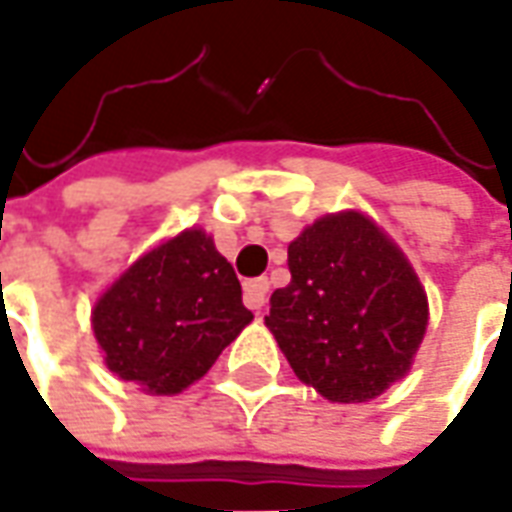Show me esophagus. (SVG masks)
Returning <instances> with one entry per match:
<instances>
[{
	"mask_svg": "<svg viewBox=\"0 0 512 512\" xmlns=\"http://www.w3.org/2000/svg\"><path fill=\"white\" fill-rule=\"evenodd\" d=\"M266 299H268V279L266 277H257V279H249L244 285V304L249 310L260 312L266 307Z\"/></svg>",
	"mask_w": 512,
	"mask_h": 512,
	"instance_id": "esophagus-1",
	"label": "esophagus"
}]
</instances>
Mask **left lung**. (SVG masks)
<instances>
[{
    "instance_id": "obj_1",
    "label": "left lung",
    "mask_w": 512,
    "mask_h": 512,
    "mask_svg": "<svg viewBox=\"0 0 512 512\" xmlns=\"http://www.w3.org/2000/svg\"><path fill=\"white\" fill-rule=\"evenodd\" d=\"M288 268L266 326L304 384L332 403H365L406 376L428 299L376 224L356 211L323 216L288 246Z\"/></svg>"
}]
</instances>
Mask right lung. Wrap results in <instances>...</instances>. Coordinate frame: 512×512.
<instances>
[{
    "instance_id": "obj_1",
    "label": "right lung",
    "mask_w": 512,
    "mask_h": 512,
    "mask_svg": "<svg viewBox=\"0 0 512 512\" xmlns=\"http://www.w3.org/2000/svg\"><path fill=\"white\" fill-rule=\"evenodd\" d=\"M249 321L233 266L202 230L139 257L93 310L106 367L150 395H178L205 376Z\"/></svg>"
}]
</instances>
